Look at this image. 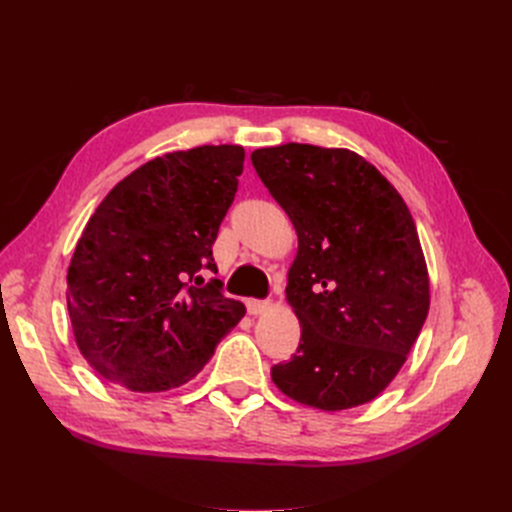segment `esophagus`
I'll list each match as a JSON object with an SVG mask.
<instances>
[{
  "label": "esophagus",
  "mask_w": 512,
  "mask_h": 512,
  "mask_svg": "<svg viewBox=\"0 0 512 512\" xmlns=\"http://www.w3.org/2000/svg\"><path fill=\"white\" fill-rule=\"evenodd\" d=\"M269 307H271V301H258V299H247V312H250L252 316H260V314H265Z\"/></svg>",
  "instance_id": "obj_1"
}]
</instances>
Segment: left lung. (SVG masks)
Instances as JSON below:
<instances>
[{
    "instance_id": "left-lung-1",
    "label": "left lung",
    "mask_w": 512,
    "mask_h": 512,
    "mask_svg": "<svg viewBox=\"0 0 512 512\" xmlns=\"http://www.w3.org/2000/svg\"><path fill=\"white\" fill-rule=\"evenodd\" d=\"M252 164L297 230L286 301L301 324L297 354L271 367L303 406H363L393 382L429 312V273L408 205L350 149L288 143Z\"/></svg>"
}]
</instances>
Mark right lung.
Listing matches in <instances>:
<instances>
[{
	"label": "right lung",
	"instance_id": "obj_1",
	"mask_svg": "<svg viewBox=\"0 0 512 512\" xmlns=\"http://www.w3.org/2000/svg\"><path fill=\"white\" fill-rule=\"evenodd\" d=\"M245 151L203 145L164 153L106 194L68 267L76 346L98 374L138 393L190 382L245 316L211 245L235 200Z\"/></svg>",
	"mask_w": 512,
	"mask_h": 512
}]
</instances>
